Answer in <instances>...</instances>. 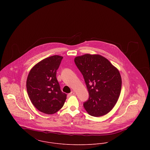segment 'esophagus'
I'll return each mask as SVG.
<instances>
[{"label":"esophagus","mask_w":150,"mask_h":150,"mask_svg":"<svg viewBox=\"0 0 150 150\" xmlns=\"http://www.w3.org/2000/svg\"><path fill=\"white\" fill-rule=\"evenodd\" d=\"M75 94V92H74V91H72L70 93H69L68 94V96H73V95H74Z\"/></svg>","instance_id":"esophagus-1"}]
</instances>
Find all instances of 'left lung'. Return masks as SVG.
<instances>
[{"mask_svg": "<svg viewBox=\"0 0 150 150\" xmlns=\"http://www.w3.org/2000/svg\"><path fill=\"white\" fill-rule=\"evenodd\" d=\"M74 62L83 76L89 92V98L83 105L86 111L93 117L106 115L120 95L122 80L118 70L98 54L77 57Z\"/></svg>", "mask_w": 150, "mask_h": 150, "instance_id": "8db88e82", "label": "left lung"}]
</instances>
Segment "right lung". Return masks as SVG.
I'll use <instances>...</instances> for the list:
<instances>
[{
	"label": "right lung",
	"instance_id": "add662e5",
	"mask_svg": "<svg viewBox=\"0 0 150 150\" xmlns=\"http://www.w3.org/2000/svg\"><path fill=\"white\" fill-rule=\"evenodd\" d=\"M63 57L53 55L44 59L30 70L26 80L29 99L38 110L47 114L59 111L64 105L66 94L61 90L57 70Z\"/></svg>",
	"mask_w": 150,
	"mask_h": 150
}]
</instances>
